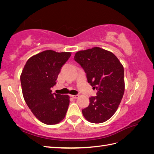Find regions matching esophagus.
Segmentation results:
<instances>
[{
    "mask_svg": "<svg viewBox=\"0 0 154 154\" xmlns=\"http://www.w3.org/2000/svg\"><path fill=\"white\" fill-rule=\"evenodd\" d=\"M71 97L74 99H76L79 97V95H71Z\"/></svg>",
    "mask_w": 154,
    "mask_h": 154,
    "instance_id": "1",
    "label": "esophagus"
}]
</instances>
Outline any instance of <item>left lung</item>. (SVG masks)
<instances>
[{"instance_id": "1", "label": "left lung", "mask_w": 154, "mask_h": 154, "mask_svg": "<svg viewBox=\"0 0 154 154\" xmlns=\"http://www.w3.org/2000/svg\"><path fill=\"white\" fill-rule=\"evenodd\" d=\"M74 59L84 69L88 83L97 91L82 114L91 123H103L114 114L123 98V65L110 51L97 47L78 51Z\"/></svg>"}]
</instances>
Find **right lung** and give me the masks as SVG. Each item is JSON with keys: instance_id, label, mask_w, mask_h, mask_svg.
<instances>
[{"instance_id": "1", "label": "right lung", "mask_w": 154, "mask_h": 154, "mask_svg": "<svg viewBox=\"0 0 154 154\" xmlns=\"http://www.w3.org/2000/svg\"><path fill=\"white\" fill-rule=\"evenodd\" d=\"M71 53L46 50L32 56L22 70L20 82L26 104L35 117L46 125H55L64 119L69 96L52 93L58 74Z\"/></svg>"}]
</instances>
